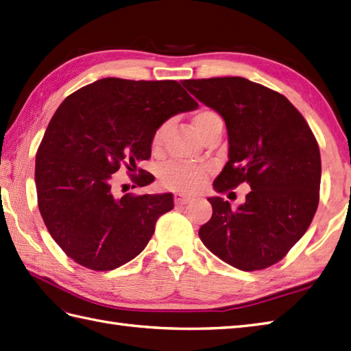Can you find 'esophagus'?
Instances as JSON below:
<instances>
[{
	"instance_id": "1",
	"label": "esophagus",
	"mask_w": 351,
	"mask_h": 351,
	"mask_svg": "<svg viewBox=\"0 0 351 351\" xmlns=\"http://www.w3.org/2000/svg\"><path fill=\"white\" fill-rule=\"evenodd\" d=\"M191 202V197L190 195H185V194H181V193H176L175 194V203L176 205H186V203Z\"/></svg>"
}]
</instances>
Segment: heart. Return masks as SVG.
Segmentation results:
<instances>
[{
  "label": "heart",
  "instance_id": "1",
  "mask_svg": "<svg viewBox=\"0 0 351 351\" xmlns=\"http://www.w3.org/2000/svg\"><path fill=\"white\" fill-rule=\"evenodd\" d=\"M194 127L200 136H205L210 128H213L218 122H221L215 112L213 110H200L193 118ZM169 122L161 124L152 137V146L154 148H160V145L165 141V136L167 133ZM206 176V169L202 166H191V165H182V162H170L161 172V184L166 189L189 193L197 189V186L203 182V179Z\"/></svg>",
  "mask_w": 351,
  "mask_h": 351
}]
</instances>
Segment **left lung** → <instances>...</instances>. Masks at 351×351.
Returning a JSON list of instances; mask_svg holds the SVG:
<instances>
[{
    "label": "left lung",
    "mask_w": 351,
    "mask_h": 351,
    "mask_svg": "<svg viewBox=\"0 0 351 351\" xmlns=\"http://www.w3.org/2000/svg\"><path fill=\"white\" fill-rule=\"evenodd\" d=\"M184 86L226 122L229 161L214 189L251 186L236 209L221 197L208 199L213 217L200 227L202 242L241 271L275 265L305 234L319 206L322 160L311 128L282 94L248 79H190Z\"/></svg>",
    "instance_id": "1"
}]
</instances>
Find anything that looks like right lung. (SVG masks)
<instances>
[{"mask_svg": "<svg viewBox=\"0 0 351 351\" xmlns=\"http://www.w3.org/2000/svg\"><path fill=\"white\" fill-rule=\"evenodd\" d=\"M199 108L176 80L104 77L65 99L36 157L38 209L53 241L76 263L112 271L141 254L173 195H115V178L151 157L156 130ZM142 170H138V173ZM154 181L137 176V185Z\"/></svg>", "mask_w": 351, "mask_h": 351, "instance_id": "1", "label": "right lung"}]
</instances>
